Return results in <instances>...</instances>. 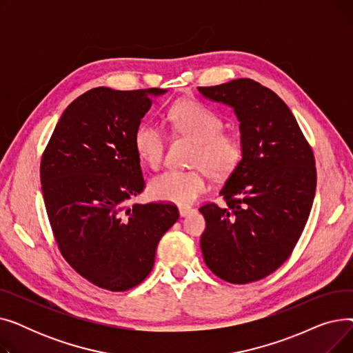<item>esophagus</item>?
<instances>
[{"instance_id":"esophagus-1","label":"esophagus","mask_w":353,"mask_h":353,"mask_svg":"<svg viewBox=\"0 0 353 353\" xmlns=\"http://www.w3.org/2000/svg\"><path fill=\"white\" fill-rule=\"evenodd\" d=\"M192 212H193V209L189 208V206H180V208H179V213H180L181 217H186V216L190 214Z\"/></svg>"}]
</instances>
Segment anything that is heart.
Returning <instances> with one entry per match:
<instances>
[{
    "label": "heart",
    "instance_id": "heart-1",
    "mask_svg": "<svg viewBox=\"0 0 353 353\" xmlns=\"http://www.w3.org/2000/svg\"><path fill=\"white\" fill-rule=\"evenodd\" d=\"M167 119L174 133L194 141L192 165L197 169L165 170L154 176L148 183V194L159 201L190 205L206 190V172L212 179L221 180L237 169L243 144L236 134L223 132V119L197 101L176 103ZM134 148L143 163L156 169L165 152V134L152 121L141 123L134 133Z\"/></svg>",
    "mask_w": 353,
    "mask_h": 353
}]
</instances>
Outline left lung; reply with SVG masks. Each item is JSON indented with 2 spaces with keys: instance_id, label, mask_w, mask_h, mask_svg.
Segmentation results:
<instances>
[{
  "instance_id": "left-lung-1",
  "label": "left lung",
  "mask_w": 353,
  "mask_h": 353,
  "mask_svg": "<svg viewBox=\"0 0 353 353\" xmlns=\"http://www.w3.org/2000/svg\"><path fill=\"white\" fill-rule=\"evenodd\" d=\"M233 108L243 156L214 203L201 206L208 268L229 283L261 281L282 266L305 229L316 192L312 148L285 101L250 79L199 87Z\"/></svg>"
}]
</instances>
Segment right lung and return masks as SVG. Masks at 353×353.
Here are the masks:
<instances>
[{
    "mask_svg": "<svg viewBox=\"0 0 353 353\" xmlns=\"http://www.w3.org/2000/svg\"><path fill=\"white\" fill-rule=\"evenodd\" d=\"M167 90L91 88L60 117L40 177L55 242L84 279L111 292L141 283L163 234L179 219L172 203L128 206L144 189L134 133Z\"/></svg>",
    "mask_w": 353,
    "mask_h": 353,
    "instance_id": "right-lung-1",
    "label": "right lung"
}]
</instances>
